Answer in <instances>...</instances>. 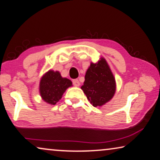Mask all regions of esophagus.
<instances>
[{"mask_svg": "<svg viewBox=\"0 0 160 160\" xmlns=\"http://www.w3.org/2000/svg\"><path fill=\"white\" fill-rule=\"evenodd\" d=\"M72 83L75 86H79L80 85V82L78 79H74L72 80Z\"/></svg>", "mask_w": 160, "mask_h": 160, "instance_id": "esophagus-1", "label": "esophagus"}]
</instances>
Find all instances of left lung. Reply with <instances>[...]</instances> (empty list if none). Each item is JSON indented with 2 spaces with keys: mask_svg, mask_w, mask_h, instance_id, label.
Masks as SVG:
<instances>
[{
  "mask_svg": "<svg viewBox=\"0 0 160 160\" xmlns=\"http://www.w3.org/2000/svg\"><path fill=\"white\" fill-rule=\"evenodd\" d=\"M82 90L94 107L101 106L113 98L116 81L106 59L91 63L85 76Z\"/></svg>",
  "mask_w": 160,
  "mask_h": 160,
  "instance_id": "1",
  "label": "left lung"
}]
</instances>
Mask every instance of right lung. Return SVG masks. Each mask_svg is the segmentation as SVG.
Returning <instances> with one entry per match:
<instances>
[{
  "mask_svg": "<svg viewBox=\"0 0 160 160\" xmlns=\"http://www.w3.org/2000/svg\"><path fill=\"white\" fill-rule=\"evenodd\" d=\"M71 85V80L63 78L57 71L49 70L40 81V94L42 99L47 103L55 105L61 99L67 88Z\"/></svg>",
  "mask_w": 160,
  "mask_h": 160,
  "instance_id": "1",
  "label": "right lung"
}]
</instances>
